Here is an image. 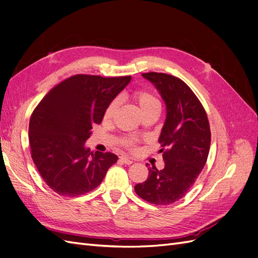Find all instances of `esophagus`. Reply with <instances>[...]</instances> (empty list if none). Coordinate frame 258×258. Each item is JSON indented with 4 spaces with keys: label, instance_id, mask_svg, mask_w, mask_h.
Wrapping results in <instances>:
<instances>
[{
    "label": "esophagus",
    "instance_id": "34e87169",
    "mask_svg": "<svg viewBox=\"0 0 258 258\" xmlns=\"http://www.w3.org/2000/svg\"><path fill=\"white\" fill-rule=\"evenodd\" d=\"M119 161L120 162H122V163H124V165H131L132 161L131 159H129V158H127V157H123V156H121V157H119Z\"/></svg>",
    "mask_w": 258,
    "mask_h": 258
}]
</instances>
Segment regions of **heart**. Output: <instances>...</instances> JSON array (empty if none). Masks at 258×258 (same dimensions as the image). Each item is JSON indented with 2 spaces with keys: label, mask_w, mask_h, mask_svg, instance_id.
I'll return each mask as SVG.
<instances>
[{
  "label": "heart",
  "mask_w": 258,
  "mask_h": 258,
  "mask_svg": "<svg viewBox=\"0 0 258 258\" xmlns=\"http://www.w3.org/2000/svg\"><path fill=\"white\" fill-rule=\"evenodd\" d=\"M131 97L135 100V102L139 105V107L141 108V111L144 114V116L146 114H150L153 112H160V108H161L160 101L151 91L144 90V89H138V90H135L134 92H132ZM117 107H118V101L115 99L110 104L107 105L106 110L104 112V118L106 120H110L113 118L116 111H117ZM137 143H138L137 138L127 137L122 140L121 145L129 151H134V150H136Z\"/></svg>",
  "instance_id": "heart-1"
}]
</instances>
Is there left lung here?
<instances>
[{"mask_svg": "<svg viewBox=\"0 0 258 258\" xmlns=\"http://www.w3.org/2000/svg\"><path fill=\"white\" fill-rule=\"evenodd\" d=\"M160 92L167 118L159 137L165 168H148L145 182L137 184L139 197L155 206H169L183 198L204 169L211 144L205 107L182 80L166 73L142 74Z\"/></svg>", "mask_w": 258, "mask_h": 258, "instance_id": "obj_1", "label": "left lung"}]
</instances>
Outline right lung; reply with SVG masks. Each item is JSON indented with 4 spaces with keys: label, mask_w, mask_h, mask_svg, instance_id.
Instances as JSON below:
<instances>
[{
    "label": "right lung",
    "mask_w": 258,
    "mask_h": 258,
    "mask_svg": "<svg viewBox=\"0 0 258 258\" xmlns=\"http://www.w3.org/2000/svg\"><path fill=\"white\" fill-rule=\"evenodd\" d=\"M131 76L77 74L48 91L31 115V157L44 182L60 196L77 197L98 187L118 157L85 147L92 126Z\"/></svg>",
    "instance_id": "obj_1"
}]
</instances>
